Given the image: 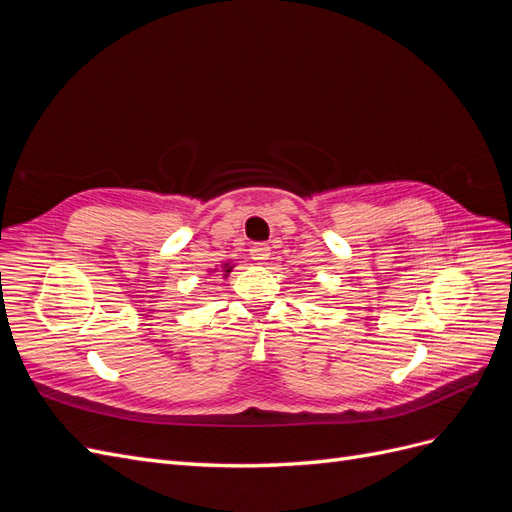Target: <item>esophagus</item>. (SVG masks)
I'll list each match as a JSON object with an SVG mask.
<instances>
[{
    "mask_svg": "<svg viewBox=\"0 0 512 512\" xmlns=\"http://www.w3.org/2000/svg\"><path fill=\"white\" fill-rule=\"evenodd\" d=\"M250 256H252V260L258 262V265H265L271 256V247L267 243H256L250 250Z\"/></svg>",
    "mask_w": 512,
    "mask_h": 512,
    "instance_id": "obj_1",
    "label": "esophagus"
}]
</instances>
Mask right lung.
<instances>
[{
    "label": "right lung",
    "instance_id": "1",
    "mask_svg": "<svg viewBox=\"0 0 512 512\" xmlns=\"http://www.w3.org/2000/svg\"><path fill=\"white\" fill-rule=\"evenodd\" d=\"M220 269H222V277H224V280H226V277L230 275V271L232 269H235V265H232V262H224V265H220ZM215 271H218V269H211V271H207V273H215Z\"/></svg>",
    "mask_w": 512,
    "mask_h": 512
}]
</instances>
